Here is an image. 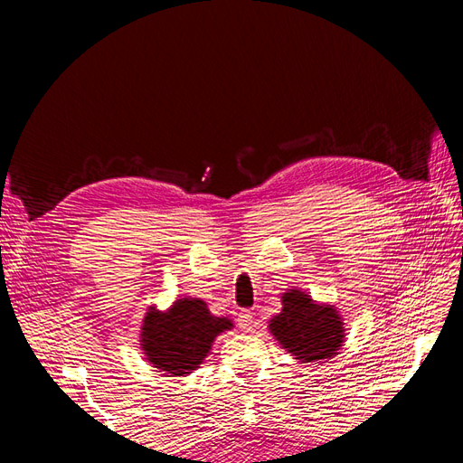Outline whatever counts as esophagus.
Instances as JSON below:
<instances>
[{
    "mask_svg": "<svg viewBox=\"0 0 463 463\" xmlns=\"http://www.w3.org/2000/svg\"><path fill=\"white\" fill-rule=\"evenodd\" d=\"M237 325H240V328L243 332H253V326H255L253 313H250V311H241L240 318H237Z\"/></svg>",
    "mask_w": 463,
    "mask_h": 463,
    "instance_id": "obj_1",
    "label": "esophagus"
}]
</instances>
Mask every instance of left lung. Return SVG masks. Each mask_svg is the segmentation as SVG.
Returning <instances> with one entry per match:
<instances>
[{"label": "left lung", "instance_id": "left-lung-1", "mask_svg": "<svg viewBox=\"0 0 463 463\" xmlns=\"http://www.w3.org/2000/svg\"><path fill=\"white\" fill-rule=\"evenodd\" d=\"M288 354L303 363L326 361L344 345V322L334 305L317 303L301 289L282 293V313L269 325Z\"/></svg>", "mask_w": 463, "mask_h": 463}]
</instances>
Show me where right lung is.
Returning a JSON list of instances; mask_svg holds the SVG:
<instances>
[{
  "instance_id": "obj_1",
  "label": "right lung",
  "mask_w": 463,
  "mask_h": 463,
  "mask_svg": "<svg viewBox=\"0 0 463 463\" xmlns=\"http://www.w3.org/2000/svg\"><path fill=\"white\" fill-rule=\"evenodd\" d=\"M233 322L214 317L199 298L177 299L167 311L150 307L141 328V347L150 365L170 376L199 369L216 335L232 330Z\"/></svg>"
}]
</instances>
